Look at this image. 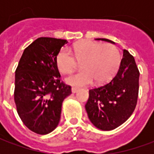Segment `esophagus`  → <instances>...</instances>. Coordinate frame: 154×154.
<instances>
[{"mask_svg":"<svg viewBox=\"0 0 154 154\" xmlns=\"http://www.w3.org/2000/svg\"><path fill=\"white\" fill-rule=\"evenodd\" d=\"M77 91H78V88L77 87H72V93H76Z\"/></svg>","mask_w":154,"mask_h":154,"instance_id":"obj_1","label":"esophagus"}]
</instances>
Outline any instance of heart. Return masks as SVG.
<instances>
[{
    "instance_id": "b5f03b06",
    "label": "heart",
    "mask_w": 154,
    "mask_h": 154,
    "mask_svg": "<svg viewBox=\"0 0 154 154\" xmlns=\"http://www.w3.org/2000/svg\"><path fill=\"white\" fill-rule=\"evenodd\" d=\"M61 49L56 56V65L62 73H69L77 66L76 59L82 62L80 72L70 74L65 78L72 86L84 87L93 80L97 83L109 81L119 67L120 55L113 44H101L92 41H85L72 48ZM75 57L74 58L73 56Z\"/></svg>"
}]
</instances>
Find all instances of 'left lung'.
Returning a JSON list of instances; mask_svg holds the SVG:
<instances>
[{"label": "left lung", "instance_id": "left-lung-1", "mask_svg": "<svg viewBox=\"0 0 154 154\" xmlns=\"http://www.w3.org/2000/svg\"><path fill=\"white\" fill-rule=\"evenodd\" d=\"M115 44L107 38H97ZM139 71L134 57L125 49L115 77L101 87L89 91L85 106L91 122L101 130H112L132 115L139 96Z\"/></svg>", "mask_w": 154, "mask_h": 154}]
</instances>
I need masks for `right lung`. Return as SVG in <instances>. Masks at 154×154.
<instances>
[{"mask_svg": "<svg viewBox=\"0 0 154 154\" xmlns=\"http://www.w3.org/2000/svg\"><path fill=\"white\" fill-rule=\"evenodd\" d=\"M65 39L41 37L24 50L15 70L14 98L25 125L38 134H47L59 123L62 104L72 91L61 81L56 56Z\"/></svg>", "mask_w": 154, "mask_h": 154, "instance_id": "add662e5", "label": "right lung"}]
</instances>
